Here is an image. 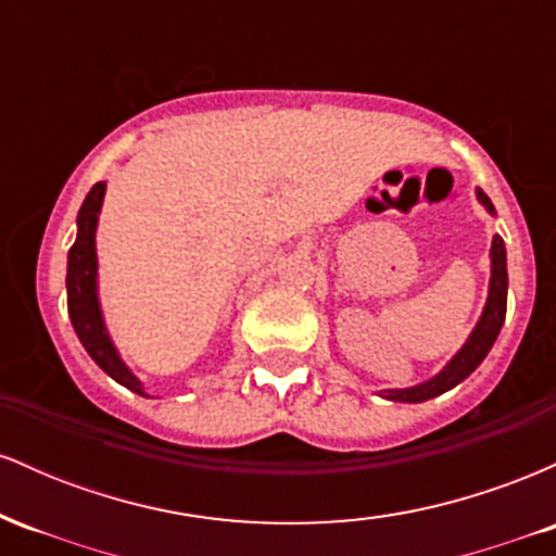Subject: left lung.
Masks as SVG:
<instances>
[{
  "label": "left lung",
  "mask_w": 556,
  "mask_h": 556,
  "mask_svg": "<svg viewBox=\"0 0 556 556\" xmlns=\"http://www.w3.org/2000/svg\"><path fill=\"white\" fill-rule=\"evenodd\" d=\"M476 198L491 216H496L494 206H491L489 195L481 188H476ZM491 277H489V292L486 303H483L481 316H478L473 331L468 334V340L463 342V348L446 361V366L439 374H433L431 379L420 381V384L405 387V389H379V397L389 402H426L439 397V394L455 389L460 381L468 379L470 374L481 366L483 358L489 355V350L494 348L496 337H500L504 314H507V251H504V240L500 235H494L491 240Z\"/></svg>",
  "instance_id": "8db88e82"
}]
</instances>
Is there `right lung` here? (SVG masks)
I'll list each match as a JSON object with an SVG mask.
<instances>
[{
	"label": "right lung",
	"instance_id": "1",
	"mask_svg": "<svg viewBox=\"0 0 556 556\" xmlns=\"http://www.w3.org/2000/svg\"><path fill=\"white\" fill-rule=\"evenodd\" d=\"M106 182H96L91 193L83 201L78 212V235L67 253V311L75 334L91 361L117 384L151 397L143 381L130 371V366L119 355L110 329H106L104 311L99 298V256H96V229H99V214L104 206Z\"/></svg>",
	"mask_w": 556,
	"mask_h": 556
}]
</instances>
